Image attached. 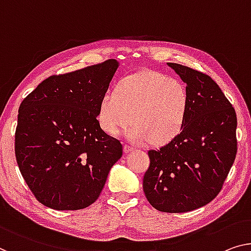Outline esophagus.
Here are the masks:
<instances>
[{
  "instance_id": "1",
  "label": "esophagus",
  "mask_w": 251,
  "mask_h": 251,
  "mask_svg": "<svg viewBox=\"0 0 251 251\" xmlns=\"http://www.w3.org/2000/svg\"><path fill=\"white\" fill-rule=\"evenodd\" d=\"M134 148L133 145H130V144H125V147H124V151H125V153H128V152H130V151H134Z\"/></svg>"
}]
</instances>
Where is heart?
Listing matches in <instances>:
<instances>
[{
    "label": "heart",
    "mask_w": 251,
    "mask_h": 251,
    "mask_svg": "<svg viewBox=\"0 0 251 251\" xmlns=\"http://www.w3.org/2000/svg\"><path fill=\"white\" fill-rule=\"evenodd\" d=\"M187 108L188 96L181 82L144 71L123 80L116 91L104 93L99 104L98 122L104 132L113 136L132 122L130 140L160 145L180 133Z\"/></svg>",
    "instance_id": "1"
}]
</instances>
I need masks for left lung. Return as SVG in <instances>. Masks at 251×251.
<instances>
[{
	"mask_svg": "<svg viewBox=\"0 0 251 251\" xmlns=\"http://www.w3.org/2000/svg\"><path fill=\"white\" fill-rule=\"evenodd\" d=\"M185 82L188 108L180 133L159 150H150L143 190L153 207L185 213L214 200L237 155V115L213 78L168 63Z\"/></svg>",
	"mask_w": 251,
	"mask_h": 251,
	"instance_id": "8db88e82",
	"label": "left lung"
}]
</instances>
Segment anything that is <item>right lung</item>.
<instances>
[{"mask_svg":"<svg viewBox=\"0 0 251 251\" xmlns=\"http://www.w3.org/2000/svg\"><path fill=\"white\" fill-rule=\"evenodd\" d=\"M118 62L51 75L19 107L17 163L37 201L58 211L98 200L123 145L99 125V104Z\"/></svg>","mask_w":251,"mask_h":251,"instance_id":"1","label":"right lung"}]
</instances>
